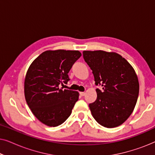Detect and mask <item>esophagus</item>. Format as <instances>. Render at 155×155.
Returning a JSON list of instances; mask_svg holds the SVG:
<instances>
[{
  "label": "esophagus",
  "instance_id": "esophagus-1",
  "mask_svg": "<svg viewBox=\"0 0 155 155\" xmlns=\"http://www.w3.org/2000/svg\"><path fill=\"white\" fill-rule=\"evenodd\" d=\"M80 94L81 95V96H84V95H85V92H80Z\"/></svg>",
  "mask_w": 155,
  "mask_h": 155
}]
</instances>
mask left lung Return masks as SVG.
<instances>
[{
	"mask_svg": "<svg viewBox=\"0 0 155 155\" xmlns=\"http://www.w3.org/2000/svg\"><path fill=\"white\" fill-rule=\"evenodd\" d=\"M84 61L94 75L97 97L89 104L92 116L106 128H115L133 111L139 94L135 70L126 59L114 52L84 51Z\"/></svg>",
	"mask_w": 155,
	"mask_h": 155,
	"instance_id": "left-lung-1",
	"label": "left lung"
}]
</instances>
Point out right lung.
<instances>
[{
  "mask_svg": "<svg viewBox=\"0 0 155 155\" xmlns=\"http://www.w3.org/2000/svg\"><path fill=\"white\" fill-rule=\"evenodd\" d=\"M82 56L79 51H46L31 63L25 79L27 105L38 120L48 126L62 124L78 100L76 91L63 90L70 70Z\"/></svg>",
  "mask_w": 155,
  "mask_h": 155,
  "instance_id": "1",
  "label": "right lung"
}]
</instances>
